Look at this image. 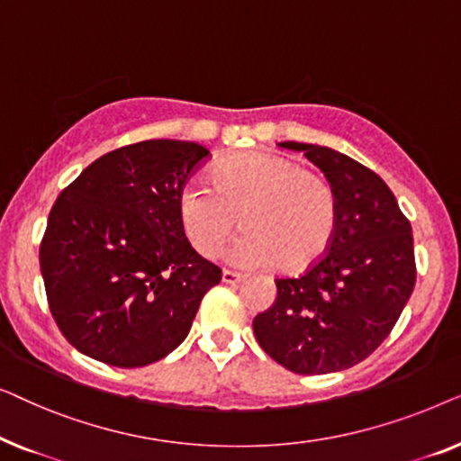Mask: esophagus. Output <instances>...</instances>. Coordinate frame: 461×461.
<instances>
[{
  "mask_svg": "<svg viewBox=\"0 0 461 461\" xmlns=\"http://www.w3.org/2000/svg\"><path fill=\"white\" fill-rule=\"evenodd\" d=\"M243 281V275L232 273V270H222V283L226 285H237V283Z\"/></svg>",
  "mask_w": 461,
  "mask_h": 461,
  "instance_id": "1",
  "label": "esophagus"
}]
</instances>
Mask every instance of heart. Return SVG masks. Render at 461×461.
Instances as JSON below:
<instances>
[{
    "label": "heart",
    "mask_w": 461,
    "mask_h": 461,
    "mask_svg": "<svg viewBox=\"0 0 461 461\" xmlns=\"http://www.w3.org/2000/svg\"><path fill=\"white\" fill-rule=\"evenodd\" d=\"M182 230L193 249L216 258L237 229L230 249L239 268L276 262L298 273L330 249L338 226V201L330 182L285 155L249 150L226 157L212 169V188L188 185L178 197Z\"/></svg>",
    "instance_id": "1"
}]
</instances>
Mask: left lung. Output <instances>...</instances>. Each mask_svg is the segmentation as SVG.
I'll return each instance as SVG.
<instances>
[{"label":"left lung","instance_id":"left-lung-1","mask_svg":"<svg viewBox=\"0 0 461 461\" xmlns=\"http://www.w3.org/2000/svg\"><path fill=\"white\" fill-rule=\"evenodd\" d=\"M302 150L330 180L338 226L330 249L298 279H275L276 300L254 319L258 344L302 375L361 363L393 331L415 285L411 224L393 191L369 167L338 150Z\"/></svg>","mask_w":461,"mask_h":461}]
</instances>
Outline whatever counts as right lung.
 I'll return each instance as SVG.
<instances>
[{
	"mask_svg": "<svg viewBox=\"0 0 461 461\" xmlns=\"http://www.w3.org/2000/svg\"><path fill=\"white\" fill-rule=\"evenodd\" d=\"M210 150L144 140L90 163L50 212L40 248L50 312L84 355L144 367L185 342L222 270L191 248L178 197Z\"/></svg>",
	"mask_w": 461,
	"mask_h": 461,
	"instance_id": "add662e5",
	"label": "right lung"
}]
</instances>
